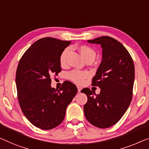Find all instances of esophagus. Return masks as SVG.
<instances>
[{"label":"esophagus","instance_id":"34e87169","mask_svg":"<svg viewBox=\"0 0 149 149\" xmlns=\"http://www.w3.org/2000/svg\"><path fill=\"white\" fill-rule=\"evenodd\" d=\"M81 88L79 87V86H77V90H78L79 92H81Z\"/></svg>","mask_w":149,"mask_h":149}]
</instances>
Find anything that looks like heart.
I'll return each mask as SVG.
<instances>
[{
	"mask_svg": "<svg viewBox=\"0 0 149 149\" xmlns=\"http://www.w3.org/2000/svg\"><path fill=\"white\" fill-rule=\"evenodd\" d=\"M79 52L80 53L81 56L85 59L86 61L91 60L94 61L96 57V52L94 49L88 45H81L78 48ZM70 52V48H66L65 49L61 54L60 56V63L61 65H65L67 62V58ZM89 76V74L86 72H82L79 70H73L68 74V78L74 81V83L77 84H81L83 83L84 79Z\"/></svg>",
	"mask_w": 149,
	"mask_h": 149,
	"instance_id": "b5f03b06",
	"label": "heart"
}]
</instances>
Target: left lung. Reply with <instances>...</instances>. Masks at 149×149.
<instances>
[{
  "instance_id": "1",
  "label": "left lung",
  "mask_w": 149,
  "mask_h": 149,
  "mask_svg": "<svg viewBox=\"0 0 149 149\" xmlns=\"http://www.w3.org/2000/svg\"><path fill=\"white\" fill-rule=\"evenodd\" d=\"M87 42L100 45L102 57L92 79V86L100 88V94L89 88L81 91L88 97L84 114L92 125L109 128L123 117L132 100L134 63L127 49L114 38L103 36Z\"/></svg>"
}]
</instances>
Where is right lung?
I'll return each instance as SVG.
<instances>
[{
  "label": "right lung",
  "instance_id": "obj_1",
  "mask_svg": "<svg viewBox=\"0 0 149 149\" xmlns=\"http://www.w3.org/2000/svg\"><path fill=\"white\" fill-rule=\"evenodd\" d=\"M71 41L44 37L35 41L20 59L16 73L18 100L23 114L33 125L50 130L61 123L68 106L77 92L69 81L55 89L52 75L61 71L60 56Z\"/></svg>",
  "mask_w": 149,
  "mask_h": 149
}]
</instances>
